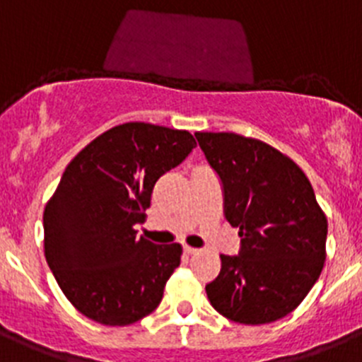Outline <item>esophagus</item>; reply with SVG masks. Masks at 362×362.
<instances>
[{
    "instance_id": "34e87169",
    "label": "esophagus",
    "mask_w": 362,
    "mask_h": 362,
    "mask_svg": "<svg viewBox=\"0 0 362 362\" xmlns=\"http://www.w3.org/2000/svg\"><path fill=\"white\" fill-rule=\"evenodd\" d=\"M184 252L187 253V255H197V253L200 252V250H198V248H192V246L185 245V246H184Z\"/></svg>"
}]
</instances>
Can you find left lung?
<instances>
[{
	"label": "left lung",
	"instance_id": "left-lung-1",
	"mask_svg": "<svg viewBox=\"0 0 362 362\" xmlns=\"http://www.w3.org/2000/svg\"><path fill=\"white\" fill-rule=\"evenodd\" d=\"M221 178L225 218L239 227V255H219L205 286L221 316L262 325L288 316L310 291L327 257V216L313 185L282 151L234 132H197Z\"/></svg>",
	"mask_w": 362,
	"mask_h": 362
}]
</instances>
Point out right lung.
<instances>
[{"label": "right lung", "instance_id": "right-lung-1", "mask_svg": "<svg viewBox=\"0 0 362 362\" xmlns=\"http://www.w3.org/2000/svg\"><path fill=\"white\" fill-rule=\"evenodd\" d=\"M197 141L187 130L117 124L67 164L44 209V255L66 298L101 325L153 313L180 266L182 246L137 238L153 185Z\"/></svg>", "mask_w": 362, "mask_h": 362}]
</instances>
